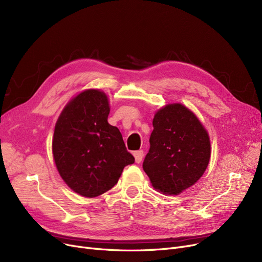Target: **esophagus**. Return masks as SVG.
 <instances>
[{
  "label": "esophagus",
  "mask_w": 262,
  "mask_h": 262,
  "mask_svg": "<svg viewBox=\"0 0 262 262\" xmlns=\"http://www.w3.org/2000/svg\"><path fill=\"white\" fill-rule=\"evenodd\" d=\"M134 156H135V160L137 163H140L142 158H143V150L139 149V150H136L134 152Z\"/></svg>",
  "instance_id": "esophagus-1"
}]
</instances>
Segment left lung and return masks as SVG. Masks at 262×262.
Here are the masks:
<instances>
[{
	"mask_svg": "<svg viewBox=\"0 0 262 262\" xmlns=\"http://www.w3.org/2000/svg\"><path fill=\"white\" fill-rule=\"evenodd\" d=\"M153 127L143 170L156 190L177 195L194 185L208 166V133L196 116L182 104H169L159 109Z\"/></svg>",
	"mask_w": 262,
	"mask_h": 262,
	"instance_id": "8db88e82",
	"label": "left lung"
}]
</instances>
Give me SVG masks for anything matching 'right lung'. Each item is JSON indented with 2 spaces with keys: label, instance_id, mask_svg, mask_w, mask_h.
Masks as SVG:
<instances>
[{
  "label": "right lung",
  "instance_id": "1",
  "mask_svg": "<svg viewBox=\"0 0 262 262\" xmlns=\"http://www.w3.org/2000/svg\"><path fill=\"white\" fill-rule=\"evenodd\" d=\"M109 112L107 95L88 89L68 103L55 125V164L64 183L81 196L105 193L135 162L120 130L108 123Z\"/></svg>",
  "mask_w": 262,
  "mask_h": 262
}]
</instances>
